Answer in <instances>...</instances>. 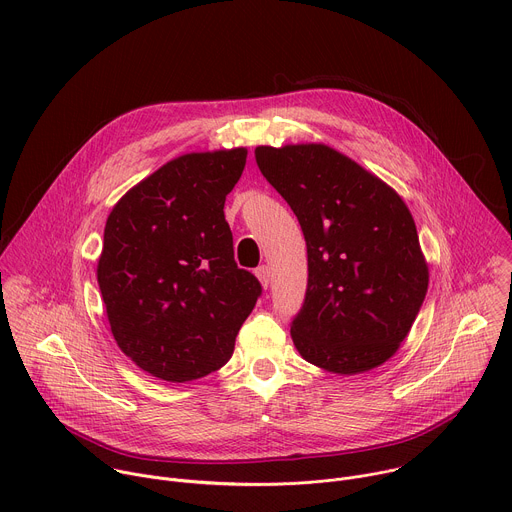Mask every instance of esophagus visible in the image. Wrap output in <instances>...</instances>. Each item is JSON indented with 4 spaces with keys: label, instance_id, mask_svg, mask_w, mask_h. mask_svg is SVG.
<instances>
[{
    "label": "esophagus",
    "instance_id": "obj_1",
    "mask_svg": "<svg viewBox=\"0 0 512 512\" xmlns=\"http://www.w3.org/2000/svg\"><path fill=\"white\" fill-rule=\"evenodd\" d=\"M255 275L259 277V281H261V285H263V287H269V283H271V269H269L267 265H261V267H257Z\"/></svg>",
    "mask_w": 512,
    "mask_h": 512
}]
</instances>
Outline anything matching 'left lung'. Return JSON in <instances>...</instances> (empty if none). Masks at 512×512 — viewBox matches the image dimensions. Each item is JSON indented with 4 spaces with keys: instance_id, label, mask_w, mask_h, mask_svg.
Here are the masks:
<instances>
[{
    "instance_id": "left-lung-1",
    "label": "left lung",
    "mask_w": 512,
    "mask_h": 512,
    "mask_svg": "<svg viewBox=\"0 0 512 512\" xmlns=\"http://www.w3.org/2000/svg\"><path fill=\"white\" fill-rule=\"evenodd\" d=\"M255 160L308 247L306 298L291 320L298 352L336 375L379 367L409 334L429 283L407 204L322 143L259 145Z\"/></svg>"
}]
</instances>
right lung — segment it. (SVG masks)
Segmentation results:
<instances>
[{"instance_id":"right-lung-1","label":"right lung","mask_w":512,"mask_h":512,"mask_svg":"<svg viewBox=\"0 0 512 512\" xmlns=\"http://www.w3.org/2000/svg\"><path fill=\"white\" fill-rule=\"evenodd\" d=\"M247 150L180 156L111 210L97 281L119 348L152 377L186 383L223 367L261 296L225 221Z\"/></svg>"}]
</instances>
